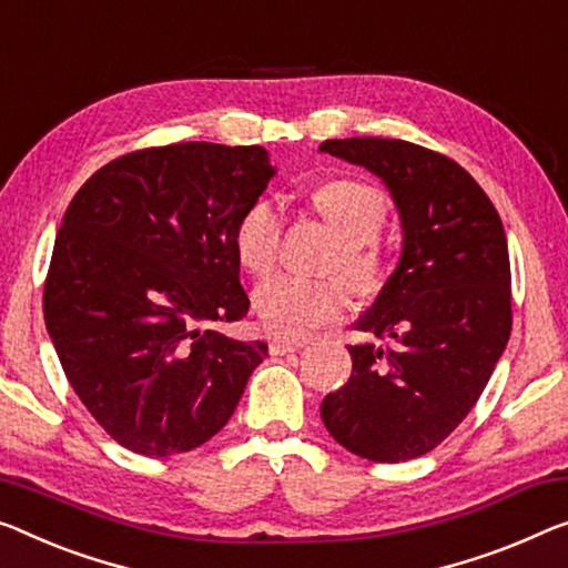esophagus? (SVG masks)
Here are the masks:
<instances>
[{
    "label": "esophagus",
    "instance_id": "esophagus-1",
    "mask_svg": "<svg viewBox=\"0 0 568 568\" xmlns=\"http://www.w3.org/2000/svg\"><path fill=\"white\" fill-rule=\"evenodd\" d=\"M298 349H303V342H273L270 344V354H273V357H285V354L298 352Z\"/></svg>",
    "mask_w": 568,
    "mask_h": 568
}]
</instances>
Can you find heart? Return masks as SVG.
<instances>
[{"instance_id": "1", "label": "heart", "mask_w": 568, "mask_h": 568, "mask_svg": "<svg viewBox=\"0 0 568 568\" xmlns=\"http://www.w3.org/2000/svg\"><path fill=\"white\" fill-rule=\"evenodd\" d=\"M313 206L336 234L342 252L336 265L359 293H369L383 277V257L372 240L385 222L383 193L362 181H328L313 191ZM283 216L273 201L250 203L234 226L236 257L252 273H267L281 250ZM349 303V287L338 275L306 277L281 273L262 281L252 293V311L265 332L281 338H301L326 321H334Z\"/></svg>"}]
</instances>
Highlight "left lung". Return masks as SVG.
Segmentation results:
<instances>
[{"label":"left lung","instance_id":"obj_1","mask_svg":"<svg viewBox=\"0 0 568 568\" xmlns=\"http://www.w3.org/2000/svg\"><path fill=\"white\" fill-rule=\"evenodd\" d=\"M390 191L400 260L354 321L379 344L349 346L352 377L321 403L328 434L369 462L438 446L479 400L513 328L510 257L500 216L459 163L405 140L321 142Z\"/></svg>","mask_w":568,"mask_h":568}]
</instances>
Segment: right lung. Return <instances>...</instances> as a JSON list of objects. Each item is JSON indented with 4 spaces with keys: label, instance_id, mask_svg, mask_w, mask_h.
I'll list each match as a JSON object with an SVG mask.
<instances>
[{
    "label": "right lung",
    "instance_id": "obj_1",
    "mask_svg": "<svg viewBox=\"0 0 568 568\" xmlns=\"http://www.w3.org/2000/svg\"><path fill=\"white\" fill-rule=\"evenodd\" d=\"M277 171L265 148L178 142L81 185L55 236L42 313L68 383L134 454L171 456L226 426L265 342L247 316L234 226Z\"/></svg>",
    "mask_w": 568,
    "mask_h": 568
}]
</instances>
